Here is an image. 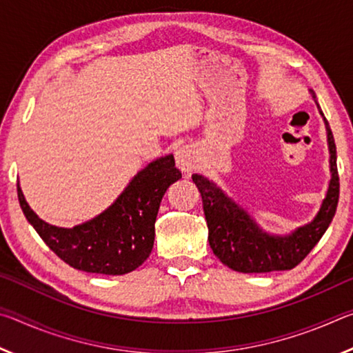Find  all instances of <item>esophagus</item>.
Listing matches in <instances>:
<instances>
[{"label":"esophagus","instance_id":"obj_1","mask_svg":"<svg viewBox=\"0 0 353 353\" xmlns=\"http://www.w3.org/2000/svg\"><path fill=\"white\" fill-rule=\"evenodd\" d=\"M176 163L182 171L188 172L196 165V151L191 145H182L176 151Z\"/></svg>","mask_w":353,"mask_h":353}]
</instances>
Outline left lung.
Masks as SVG:
<instances>
[{"label": "left lung", "instance_id": "8db88e82", "mask_svg": "<svg viewBox=\"0 0 353 353\" xmlns=\"http://www.w3.org/2000/svg\"><path fill=\"white\" fill-rule=\"evenodd\" d=\"M313 98H316L313 94ZM319 107V105H318ZM324 117V113L321 112ZM327 141L330 151V172L325 199L312 223L290 235H271L232 201L224 191L201 174L191 179L202 196V205L208 227V243L213 254L230 270L250 272L286 271L296 268L325 234L336 213L339 199V176L336 166V146L327 119Z\"/></svg>", "mask_w": 353, "mask_h": 353}]
</instances>
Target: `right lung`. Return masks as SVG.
<instances>
[{
    "instance_id": "add662e5",
    "label": "right lung",
    "mask_w": 353,
    "mask_h": 353,
    "mask_svg": "<svg viewBox=\"0 0 353 353\" xmlns=\"http://www.w3.org/2000/svg\"><path fill=\"white\" fill-rule=\"evenodd\" d=\"M181 177L172 154L154 160L137 172L109 208L71 229L45 223L28 205L20 185L17 193L29 224L59 259L79 271L123 276L151 254L160 202Z\"/></svg>"
}]
</instances>
